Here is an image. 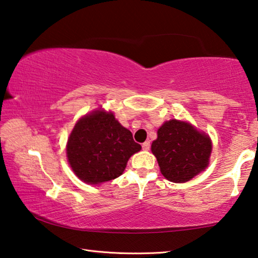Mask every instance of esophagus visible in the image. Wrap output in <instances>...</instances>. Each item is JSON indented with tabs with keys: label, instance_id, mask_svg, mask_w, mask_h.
<instances>
[{
	"label": "esophagus",
	"instance_id": "obj_1",
	"mask_svg": "<svg viewBox=\"0 0 258 258\" xmlns=\"http://www.w3.org/2000/svg\"><path fill=\"white\" fill-rule=\"evenodd\" d=\"M141 147H142V149H144V151H149V148H151V142H149V141L144 142Z\"/></svg>",
	"mask_w": 258,
	"mask_h": 258
}]
</instances>
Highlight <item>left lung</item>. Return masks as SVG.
<instances>
[{
	"mask_svg": "<svg viewBox=\"0 0 258 258\" xmlns=\"http://www.w3.org/2000/svg\"><path fill=\"white\" fill-rule=\"evenodd\" d=\"M211 151L212 144L206 134L176 119L161 126L152 144L161 172L174 183L187 182L203 171L209 164Z\"/></svg>",
	"mask_w": 258,
	"mask_h": 258,
	"instance_id": "left-lung-1",
	"label": "left lung"
}]
</instances>
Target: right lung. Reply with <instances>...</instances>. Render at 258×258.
<instances>
[{"label": "right lung", "instance_id": "1", "mask_svg": "<svg viewBox=\"0 0 258 258\" xmlns=\"http://www.w3.org/2000/svg\"><path fill=\"white\" fill-rule=\"evenodd\" d=\"M140 149L112 113L96 111L76 122L68 139L67 157L80 179L98 184L119 177L130 157Z\"/></svg>", "mask_w": 258, "mask_h": 258}]
</instances>
